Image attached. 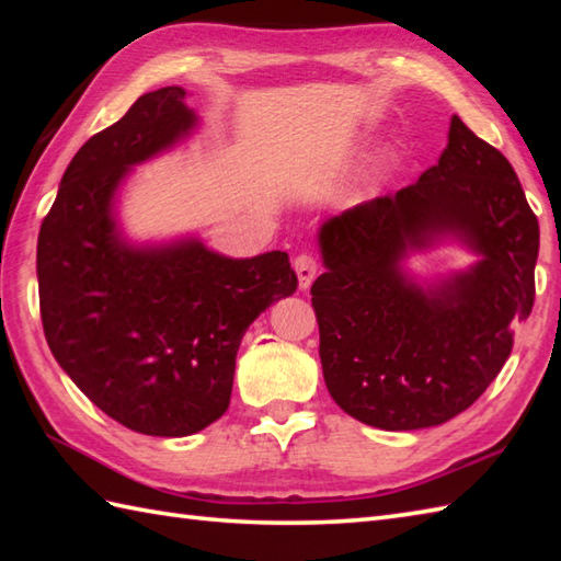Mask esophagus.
Masks as SVG:
<instances>
[{
	"label": "esophagus",
	"instance_id": "esophagus-1",
	"mask_svg": "<svg viewBox=\"0 0 561 561\" xmlns=\"http://www.w3.org/2000/svg\"><path fill=\"white\" fill-rule=\"evenodd\" d=\"M294 272L296 277H299V287L308 289L311 287V282L316 279L318 274V260L311 253H301L294 257Z\"/></svg>",
	"mask_w": 561,
	"mask_h": 561
}]
</instances>
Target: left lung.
<instances>
[{"label": "left lung", "mask_w": 561, "mask_h": 561, "mask_svg": "<svg viewBox=\"0 0 561 561\" xmlns=\"http://www.w3.org/2000/svg\"><path fill=\"white\" fill-rule=\"evenodd\" d=\"M440 232L483 260L424 293L399 260ZM320 250L311 304L332 400L368 426L412 432L468 410L502 371L533 311L540 226L514 165L453 115L438 163L330 219Z\"/></svg>", "instance_id": "8db88e82"}]
</instances>
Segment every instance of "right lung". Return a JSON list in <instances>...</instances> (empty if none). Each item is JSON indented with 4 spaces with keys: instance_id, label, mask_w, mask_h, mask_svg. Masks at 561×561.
Returning <instances> with one entry per match:
<instances>
[{
    "instance_id": "right-lung-1",
    "label": "right lung",
    "mask_w": 561,
    "mask_h": 561,
    "mask_svg": "<svg viewBox=\"0 0 561 561\" xmlns=\"http://www.w3.org/2000/svg\"><path fill=\"white\" fill-rule=\"evenodd\" d=\"M193 125L185 89L139 96L75 153L38 233L53 356L96 408L149 436H187L217 422L243 332L296 291L282 250L231 260L199 241L129 248L115 231L113 195L125 173Z\"/></svg>"
}]
</instances>
